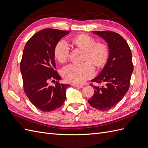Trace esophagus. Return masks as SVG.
<instances>
[{
	"label": "esophagus",
	"mask_w": 148,
	"mask_h": 148,
	"mask_svg": "<svg viewBox=\"0 0 148 148\" xmlns=\"http://www.w3.org/2000/svg\"><path fill=\"white\" fill-rule=\"evenodd\" d=\"M71 85H72L73 86L76 87V88H83V86H82V85H79V84H71Z\"/></svg>",
	"instance_id": "esophagus-1"
}]
</instances>
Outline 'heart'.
I'll return each mask as SVG.
<instances>
[{"mask_svg":"<svg viewBox=\"0 0 148 148\" xmlns=\"http://www.w3.org/2000/svg\"><path fill=\"white\" fill-rule=\"evenodd\" d=\"M72 42L75 46L84 51L83 64H71L62 70V75L66 82L80 84L85 80L92 77L95 74L93 64L101 66L107 61L108 51L105 44L96 43L95 40L90 36L80 34L75 37ZM70 55V47L65 40H60L54 49V56L60 63L68 60Z\"/></svg>","mask_w":148,"mask_h":148,"instance_id":"obj_1","label":"heart"}]
</instances>
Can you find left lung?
<instances>
[{"label":"left lung","mask_w":148,"mask_h":148,"mask_svg":"<svg viewBox=\"0 0 148 148\" xmlns=\"http://www.w3.org/2000/svg\"><path fill=\"white\" fill-rule=\"evenodd\" d=\"M92 33L108 44L109 56L101 72L91 81L104 85L90 84L95 88V94L88 102L96 109L107 110L117 105L128 90L133 71L132 54L127 41L119 34L110 31Z\"/></svg>","instance_id":"8db88e82"}]
</instances>
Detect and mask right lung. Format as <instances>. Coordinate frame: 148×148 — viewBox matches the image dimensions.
I'll return each instance as SVG.
<instances>
[{"mask_svg": "<svg viewBox=\"0 0 148 148\" xmlns=\"http://www.w3.org/2000/svg\"><path fill=\"white\" fill-rule=\"evenodd\" d=\"M70 32L44 29L34 34L25 46L20 63L24 91L30 102L42 112H49L59 108L65 100L66 88L70 85L58 81L53 87L48 82L61 79L56 71L54 49L60 39Z\"/></svg>", "mask_w": 148, "mask_h": 148, "instance_id": "1", "label": "right lung"}]
</instances>
